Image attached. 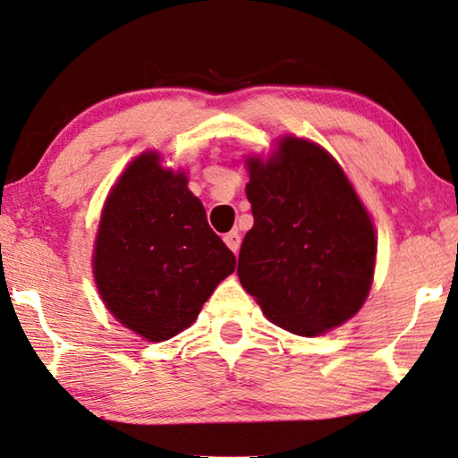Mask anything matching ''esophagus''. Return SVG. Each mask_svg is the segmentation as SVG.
I'll list each match as a JSON object with an SVG mask.
<instances>
[{
  "mask_svg": "<svg viewBox=\"0 0 458 458\" xmlns=\"http://www.w3.org/2000/svg\"><path fill=\"white\" fill-rule=\"evenodd\" d=\"M223 239H225V243H227V247H229V250H231V251H233V253H235V256H237L239 247H242V235H239V233H237V231H229V233H227V235H225Z\"/></svg>",
  "mask_w": 458,
  "mask_h": 458,
  "instance_id": "obj_1",
  "label": "esophagus"
}]
</instances>
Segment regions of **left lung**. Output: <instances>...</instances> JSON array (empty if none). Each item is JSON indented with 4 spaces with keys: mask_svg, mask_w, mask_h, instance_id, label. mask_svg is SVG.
Returning a JSON list of instances; mask_svg holds the SVG:
<instances>
[{
    "mask_svg": "<svg viewBox=\"0 0 458 458\" xmlns=\"http://www.w3.org/2000/svg\"><path fill=\"white\" fill-rule=\"evenodd\" d=\"M253 227L237 276L264 317L318 336L344 325L369 296L376 225L353 182L317 141L284 133L274 149L245 156Z\"/></svg>",
    "mask_w": 458,
    "mask_h": 458,
    "instance_id": "1",
    "label": "left lung"
}]
</instances>
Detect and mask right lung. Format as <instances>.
Returning a JSON list of instances; mask_svg holds the SVG:
<instances>
[{"label":"right lung","mask_w":458,"mask_h":458,"mask_svg":"<svg viewBox=\"0 0 458 458\" xmlns=\"http://www.w3.org/2000/svg\"><path fill=\"white\" fill-rule=\"evenodd\" d=\"M233 272L235 256L208 227L186 170L164 166L158 149L127 164L93 243L95 286L115 320L149 343L168 341Z\"/></svg>","instance_id":"1"}]
</instances>
